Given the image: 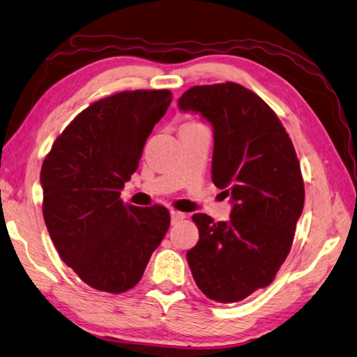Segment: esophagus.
<instances>
[{"instance_id":"obj_1","label":"esophagus","mask_w":357,"mask_h":357,"mask_svg":"<svg viewBox=\"0 0 357 357\" xmlns=\"http://www.w3.org/2000/svg\"><path fill=\"white\" fill-rule=\"evenodd\" d=\"M170 218H172V224H176V222H179V221H183V219L185 218V215L181 213V211L172 210V211H170Z\"/></svg>"}]
</instances>
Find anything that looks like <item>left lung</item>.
Returning <instances> with one entry per match:
<instances>
[{
	"label": "left lung",
	"instance_id": "8db88e82",
	"mask_svg": "<svg viewBox=\"0 0 357 357\" xmlns=\"http://www.w3.org/2000/svg\"><path fill=\"white\" fill-rule=\"evenodd\" d=\"M178 105L213 127L211 179L233 204L227 222L193 215L188 267L208 299L238 302L270 285L290 253L305 199L299 159L276 113L236 82L195 86Z\"/></svg>",
	"mask_w": 357,
	"mask_h": 357
}]
</instances>
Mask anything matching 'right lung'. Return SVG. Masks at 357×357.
Returning <instances> with one entry per match:
<instances>
[{"mask_svg":"<svg viewBox=\"0 0 357 357\" xmlns=\"http://www.w3.org/2000/svg\"><path fill=\"white\" fill-rule=\"evenodd\" d=\"M170 102V90L104 98L64 128L44 159V222L61 259L95 290L133 288L169 230L165 207L126 206L119 196Z\"/></svg>","mask_w":357,"mask_h":357,"instance_id":"obj_1","label":"right lung"}]
</instances>
